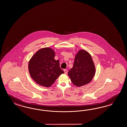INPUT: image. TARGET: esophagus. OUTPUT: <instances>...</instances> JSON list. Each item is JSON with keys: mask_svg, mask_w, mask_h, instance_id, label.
<instances>
[{"mask_svg": "<svg viewBox=\"0 0 127 127\" xmlns=\"http://www.w3.org/2000/svg\"><path fill=\"white\" fill-rule=\"evenodd\" d=\"M64 73H65V74H66L67 73V72H68V70L67 69H64Z\"/></svg>", "mask_w": 127, "mask_h": 127, "instance_id": "1", "label": "esophagus"}]
</instances>
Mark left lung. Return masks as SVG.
Listing matches in <instances>:
<instances>
[{"mask_svg":"<svg viewBox=\"0 0 127 127\" xmlns=\"http://www.w3.org/2000/svg\"><path fill=\"white\" fill-rule=\"evenodd\" d=\"M96 72L94 63L88 52L81 50L76 54L74 65L68 72L73 84L81 87L91 82Z\"/></svg>","mask_w":127,"mask_h":127,"instance_id":"left-lung-1","label":"left lung"}]
</instances>
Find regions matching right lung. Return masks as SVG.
Instances as JSON below:
<instances>
[{"label":"right lung","instance_id":"add662e5","mask_svg":"<svg viewBox=\"0 0 127 127\" xmlns=\"http://www.w3.org/2000/svg\"><path fill=\"white\" fill-rule=\"evenodd\" d=\"M55 52L49 47L39 50L29 60V71L38 84L50 87L64 72L60 68L59 60L54 59Z\"/></svg>","mask_w":127,"mask_h":127}]
</instances>
